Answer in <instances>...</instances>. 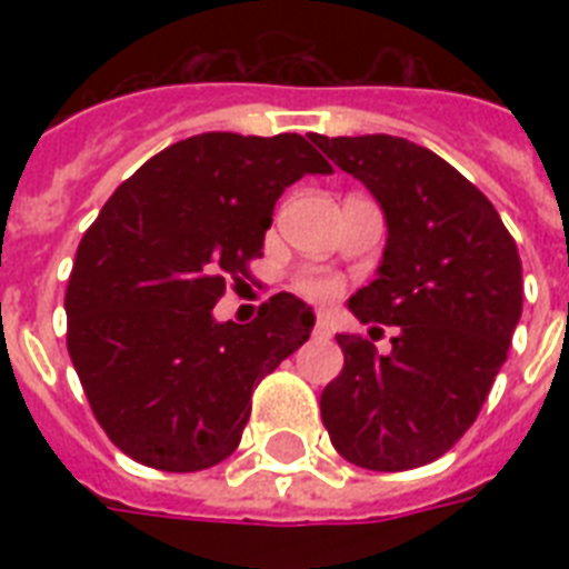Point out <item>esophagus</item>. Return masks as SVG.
<instances>
[{
	"label": "esophagus",
	"instance_id": "34e87169",
	"mask_svg": "<svg viewBox=\"0 0 569 569\" xmlns=\"http://www.w3.org/2000/svg\"><path fill=\"white\" fill-rule=\"evenodd\" d=\"M316 333H319V337H330V333H333V325H330V319L325 312L316 319Z\"/></svg>",
	"mask_w": 569,
	"mask_h": 569
}]
</instances>
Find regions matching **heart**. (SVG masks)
Here are the masks:
<instances>
[{
	"label": "heart",
	"mask_w": 569,
	"mask_h": 569,
	"mask_svg": "<svg viewBox=\"0 0 569 569\" xmlns=\"http://www.w3.org/2000/svg\"><path fill=\"white\" fill-rule=\"evenodd\" d=\"M303 295H310L316 301H325V298H333L337 295V283L328 280V277H303L301 283H298Z\"/></svg>",
	"instance_id": "obj_1"
}]
</instances>
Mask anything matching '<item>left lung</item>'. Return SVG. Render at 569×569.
I'll return each instance as SVG.
<instances>
[{"instance_id":"8db88e82","label":"left lung","mask_w":569,"mask_h":569,"mask_svg":"<svg viewBox=\"0 0 569 569\" xmlns=\"http://www.w3.org/2000/svg\"><path fill=\"white\" fill-rule=\"evenodd\" d=\"M312 141L387 221L375 280L348 310L398 328L389 355L337 333L346 366L321 392V422L355 467H425L476 422L508 357L522 316L520 253L493 203L431 150L396 136Z\"/></svg>"}]
</instances>
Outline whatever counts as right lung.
<instances>
[{"mask_svg": "<svg viewBox=\"0 0 569 569\" xmlns=\"http://www.w3.org/2000/svg\"><path fill=\"white\" fill-rule=\"evenodd\" d=\"M303 173H330L303 136L203 132L141 164L84 232L67 351L102 431L138 463L197 472L230 458L253 387L310 339L312 307L289 292L250 325L212 312Z\"/></svg>", "mask_w": 569, "mask_h": 569, "instance_id": "obj_1", "label": "right lung"}]
</instances>
